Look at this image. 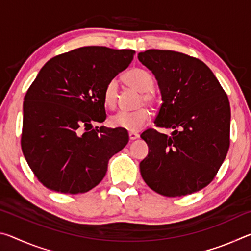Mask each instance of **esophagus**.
<instances>
[{
    "instance_id": "obj_1",
    "label": "esophagus",
    "mask_w": 251,
    "mask_h": 251,
    "mask_svg": "<svg viewBox=\"0 0 251 251\" xmlns=\"http://www.w3.org/2000/svg\"><path fill=\"white\" fill-rule=\"evenodd\" d=\"M128 136H129V139H130V141H135V139L139 138V135H138L137 133H129V134H128Z\"/></svg>"
}]
</instances>
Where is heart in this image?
Returning <instances> with one entry per match:
<instances>
[{
    "label": "heart",
    "mask_w": 251,
    "mask_h": 251,
    "mask_svg": "<svg viewBox=\"0 0 251 251\" xmlns=\"http://www.w3.org/2000/svg\"><path fill=\"white\" fill-rule=\"evenodd\" d=\"M124 80L127 85L143 93L139 105L147 104L150 106L157 105V99L152 88H154V79L147 71L143 69H133L124 75ZM117 90L118 83L116 79H110L104 90V103L106 107L114 108L117 103ZM151 112L146 107H142L134 112H120L109 118V124L115 128L128 130L130 133L141 130L148 122L151 121Z\"/></svg>",
    "instance_id": "1"
}]
</instances>
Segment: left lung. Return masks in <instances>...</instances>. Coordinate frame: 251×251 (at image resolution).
<instances>
[{"instance_id": "obj_1", "label": "left lung", "mask_w": 251, "mask_h": 251, "mask_svg": "<svg viewBox=\"0 0 251 251\" xmlns=\"http://www.w3.org/2000/svg\"><path fill=\"white\" fill-rule=\"evenodd\" d=\"M138 59L158 80L163 104L155 125L172 136L147 129L150 147L139 168L154 192L180 197L199 192L217 175L230 145V105L205 63L175 50H148Z\"/></svg>"}]
</instances>
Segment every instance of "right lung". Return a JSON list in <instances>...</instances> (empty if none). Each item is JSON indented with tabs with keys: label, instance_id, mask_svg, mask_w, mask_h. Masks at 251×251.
Returning <instances> with one entry per match:
<instances>
[{
	"label": "right lung",
	"instance_id": "add662e5",
	"mask_svg": "<svg viewBox=\"0 0 251 251\" xmlns=\"http://www.w3.org/2000/svg\"><path fill=\"white\" fill-rule=\"evenodd\" d=\"M135 50L84 46L50 58L24 97L21 146L46 188L82 194L103 179L110 157L128 143L122 128H93L106 120L104 90Z\"/></svg>",
	"mask_w": 251,
	"mask_h": 251
}]
</instances>
